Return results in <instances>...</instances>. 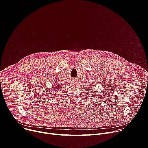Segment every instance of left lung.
<instances>
[{"instance_id": "1", "label": "left lung", "mask_w": 148, "mask_h": 148, "mask_svg": "<svg viewBox=\"0 0 148 148\" xmlns=\"http://www.w3.org/2000/svg\"><path fill=\"white\" fill-rule=\"evenodd\" d=\"M88 90H90V89H89V88H88Z\"/></svg>"}]
</instances>
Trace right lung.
<instances>
[{
	"label": "right lung",
	"instance_id": "right-lung-1",
	"mask_svg": "<svg viewBox=\"0 0 148 148\" xmlns=\"http://www.w3.org/2000/svg\"><path fill=\"white\" fill-rule=\"evenodd\" d=\"M52 88H53L51 90V91H53V93L54 94V95H56L57 94L56 93H57L60 90L62 89V86L57 84H55V86H53Z\"/></svg>",
	"mask_w": 148,
	"mask_h": 148
}]
</instances>
